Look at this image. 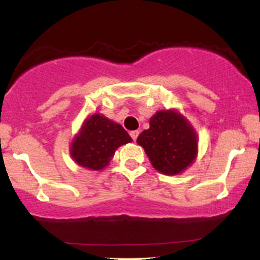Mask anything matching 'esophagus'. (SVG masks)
Segmentation results:
<instances>
[{
  "label": "esophagus",
  "mask_w": 260,
  "mask_h": 260,
  "mask_svg": "<svg viewBox=\"0 0 260 260\" xmlns=\"http://www.w3.org/2000/svg\"><path fill=\"white\" fill-rule=\"evenodd\" d=\"M129 136L133 140H137V138H138V136H139V132L138 131H132V132L129 133Z\"/></svg>",
  "instance_id": "1"
}]
</instances>
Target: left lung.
I'll use <instances>...</instances> for the list:
<instances>
[{
  "label": "left lung",
  "mask_w": 260,
  "mask_h": 260,
  "mask_svg": "<svg viewBox=\"0 0 260 260\" xmlns=\"http://www.w3.org/2000/svg\"><path fill=\"white\" fill-rule=\"evenodd\" d=\"M151 165L161 174L177 175L188 168L197 155V136L182 116L159 111L150 118V128L137 139Z\"/></svg>",
  "instance_id": "left-lung-1"
}]
</instances>
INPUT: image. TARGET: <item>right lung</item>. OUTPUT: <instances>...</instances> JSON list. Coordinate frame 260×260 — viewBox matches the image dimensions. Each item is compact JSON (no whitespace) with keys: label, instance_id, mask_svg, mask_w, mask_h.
<instances>
[{"label":"right lung","instance_id":"add662e5","mask_svg":"<svg viewBox=\"0 0 260 260\" xmlns=\"http://www.w3.org/2000/svg\"><path fill=\"white\" fill-rule=\"evenodd\" d=\"M131 140L132 138L121 124L96 113L83 124L80 134L74 139L71 154L78 165L99 171L109 165L116 149Z\"/></svg>","mask_w":260,"mask_h":260}]
</instances>
